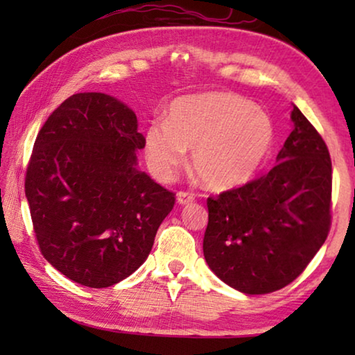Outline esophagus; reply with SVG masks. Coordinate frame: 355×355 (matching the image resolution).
<instances>
[{
    "label": "esophagus",
    "instance_id": "obj_1",
    "mask_svg": "<svg viewBox=\"0 0 355 355\" xmlns=\"http://www.w3.org/2000/svg\"><path fill=\"white\" fill-rule=\"evenodd\" d=\"M178 203L179 205H189V203L193 202V196L189 192H178Z\"/></svg>",
    "mask_w": 355,
    "mask_h": 355
}]
</instances>
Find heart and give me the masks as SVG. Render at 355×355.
Here are the masks:
<instances>
[{
  "mask_svg": "<svg viewBox=\"0 0 355 355\" xmlns=\"http://www.w3.org/2000/svg\"><path fill=\"white\" fill-rule=\"evenodd\" d=\"M273 144L270 116L231 92L176 98L164 123L155 121L144 132V155L155 176L169 181L192 150V171L211 191L249 182L268 159Z\"/></svg>",
  "mask_w": 355,
  "mask_h": 355,
  "instance_id": "heart-1",
  "label": "heart"
}]
</instances>
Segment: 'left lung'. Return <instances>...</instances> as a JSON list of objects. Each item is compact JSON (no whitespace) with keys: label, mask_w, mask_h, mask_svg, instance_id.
Listing matches in <instances>:
<instances>
[{"label":"left lung","mask_w":355,"mask_h":355,"mask_svg":"<svg viewBox=\"0 0 355 355\" xmlns=\"http://www.w3.org/2000/svg\"><path fill=\"white\" fill-rule=\"evenodd\" d=\"M293 132L265 176L208 198L203 255L244 294L275 293L297 278L329 231L331 159L317 129L293 105Z\"/></svg>","instance_id":"left-lung-1"}]
</instances>
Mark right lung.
Segmentation results:
<instances>
[{"mask_svg":"<svg viewBox=\"0 0 355 355\" xmlns=\"http://www.w3.org/2000/svg\"><path fill=\"white\" fill-rule=\"evenodd\" d=\"M144 135L128 105L76 94L37 135L26 197L48 263L87 288H108L147 260L174 193L140 171Z\"/></svg>","mask_w":355,"mask_h":355,"instance_id":"1","label":"right lung"}]
</instances>
